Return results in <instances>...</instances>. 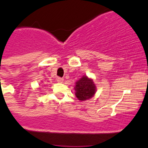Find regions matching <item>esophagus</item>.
Segmentation results:
<instances>
[{
  "mask_svg": "<svg viewBox=\"0 0 148 148\" xmlns=\"http://www.w3.org/2000/svg\"><path fill=\"white\" fill-rule=\"evenodd\" d=\"M57 82H63V78H60V77H58V78H57Z\"/></svg>",
  "mask_w": 148,
  "mask_h": 148,
  "instance_id": "obj_1",
  "label": "esophagus"
}]
</instances>
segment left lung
<instances>
[{
  "instance_id": "left-lung-1",
  "label": "left lung",
  "mask_w": 148,
  "mask_h": 148,
  "mask_svg": "<svg viewBox=\"0 0 148 148\" xmlns=\"http://www.w3.org/2000/svg\"><path fill=\"white\" fill-rule=\"evenodd\" d=\"M75 96L81 101L91 99L96 92V86L93 79L84 75L75 82Z\"/></svg>"
}]
</instances>
